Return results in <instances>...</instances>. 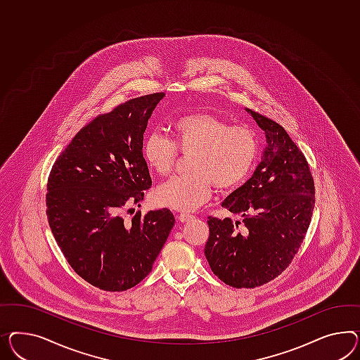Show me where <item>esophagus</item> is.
I'll use <instances>...</instances> for the list:
<instances>
[{
	"label": "esophagus",
	"mask_w": 360,
	"mask_h": 360,
	"mask_svg": "<svg viewBox=\"0 0 360 360\" xmlns=\"http://www.w3.org/2000/svg\"><path fill=\"white\" fill-rule=\"evenodd\" d=\"M194 219V216L190 214H181L178 216V220L181 221V223H186V221H191Z\"/></svg>",
	"instance_id": "obj_1"
}]
</instances>
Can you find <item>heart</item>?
I'll return each mask as SVG.
<instances>
[{"instance_id":"heart-1","label":"heart","mask_w":360,"mask_h":360,"mask_svg":"<svg viewBox=\"0 0 360 360\" xmlns=\"http://www.w3.org/2000/svg\"><path fill=\"white\" fill-rule=\"evenodd\" d=\"M174 141L158 131L146 135L143 155L155 174L166 176L174 169L179 152L190 155V174L174 176L153 193L155 205L190 211L205 205L212 186L232 190L253 172L259 153L258 136L248 124H229L207 111L178 117L173 124Z\"/></svg>"}]
</instances>
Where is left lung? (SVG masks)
Masks as SVG:
<instances>
[{
    "label": "left lung",
    "instance_id": "left-lung-1",
    "mask_svg": "<svg viewBox=\"0 0 360 360\" xmlns=\"http://www.w3.org/2000/svg\"><path fill=\"white\" fill-rule=\"evenodd\" d=\"M267 146L253 176L223 202L241 217L210 216L205 254L214 275L234 288H255L279 276L299 252L314 208L307 158L279 123L249 110Z\"/></svg>",
    "mask_w": 360,
    "mask_h": 360
}]
</instances>
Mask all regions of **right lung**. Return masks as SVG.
Here are the masks:
<instances>
[{
	"label": "right lung",
	"mask_w": 360,
	"mask_h": 360,
	"mask_svg": "<svg viewBox=\"0 0 360 360\" xmlns=\"http://www.w3.org/2000/svg\"><path fill=\"white\" fill-rule=\"evenodd\" d=\"M164 93L129 99L82 127L61 152L47 182L49 228L70 267L99 290H129L152 271L174 225L167 210L140 205L152 186L143 139Z\"/></svg>",
	"instance_id": "right-lung-1"
}]
</instances>
